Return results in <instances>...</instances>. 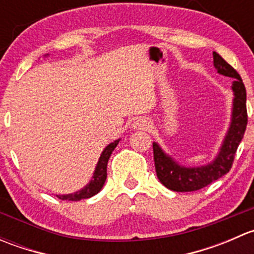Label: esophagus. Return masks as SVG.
<instances>
[{"mask_svg": "<svg viewBox=\"0 0 254 254\" xmlns=\"http://www.w3.org/2000/svg\"><path fill=\"white\" fill-rule=\"evenodd\" d=\"M132 127H134L135 130H147L148 122L145 118H137V119L132 123Z\"/></svg>", "mask_w": 254, "mask_h": 254, "instance_id": "1", "label": "esophagus"}]
</instances>
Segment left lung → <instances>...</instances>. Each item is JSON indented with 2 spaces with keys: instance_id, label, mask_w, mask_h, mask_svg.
Masks as SVG:
<instances>
[{
  "instance_id": "1",
  "label": "left lung",
  "mask_w": 254,
  "mask_h": 254,
  "mask_svg": "<svg viewBox=\"0 0 254 254\" xmlns=\"http://www.w3.org/2000/svg\"><path fill=\"white\" fill-rule=\"evenodd\" d=\"M214 66L220 75L234 78V106L231 124L225 136L219 155L211 163L200 167H183L172 157L166 155L156 142L152 143L153 160L157 178L166 188L173 191H195L226 175L232 167L235 155L247 127L248 115L246 107V88L240 73L214 51Z\"/></svg>"
}]
</instances>
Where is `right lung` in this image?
I'll return each instance as SVG.
<instances>
[{
    "label": "right lung",
    "mask_w": 254,
    "mask_h": 254,
    "mask_svg": "<svg viewBox=\"0 0 254 254\" xmlns=\"http://www.w3.org/2000/svg\"><path fill=\"white\" fill-rule=\"evenodd\" d=\"M119 140H115L114 142H111L102 152L101 157H99L98 163H97L96 171H94L93 177H92V181L84 187L81 190L76 191L73 194H66V195H58L59 199L61 200H68V201H78L81 199H88L91 196L96 195L97 193L101 191V189L103 188L104 183H106L107 179V165H108V160L111 157L112 152L114 151V148L117 147V145L119 143Z\"/></svg>",
    "instance_id": "1"
}]
</instances>
